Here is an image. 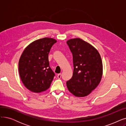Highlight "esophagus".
Here are the masks:
<instances>
[{"label":"esophagus","mask_w":126,"mask_h":126,"mask_svg":"<svg viewBox=\"0 0 126 126\" xmlns=\"http://www.w3.org/2000/svg\"><path fill=\"white\" fill-rule=\"evenodd\" d=\"M57 77H58V79H61V74H58V76H57Z\"/></svg>","instance_id":"1"}]
</instances>
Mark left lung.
Listing matches in <instances>:
<instances>
[{"mask_svg":"<svg viewBox=\"0 0 126 126\" xmlns=\"http://www.w3.org/2000/svg\"><path fill=\"white\" fill-rule=\"evenodd\" d=\"M73 56L74 72L66 82L71 93L78 97L89 94L97 86L103 75V64L98 51L80 38L67 41Z\"/></svg>","mask_w":126,"mask_h":126,"instance_id":"1","label":"left lung"}]
</instances>
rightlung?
I'll return each instance as SVG.
<instances>
[{"mask_svg": "<svg viewBox=\"0 0 126 126\" xmlns=\"http://www.w3.org/2000/svg\"><path fill=\"white\" fill-rule=\"evenodd\" d=\"M56 42L53 38L40 39L23 51L19 61V72L23 84L30 91L39 93L49 88L55 75L49 66L48 54Z\"/></svg>", "mask_w": 126, "mask_h": 126, "instance_id": "1", "label": "right lung"}]
</instances>
